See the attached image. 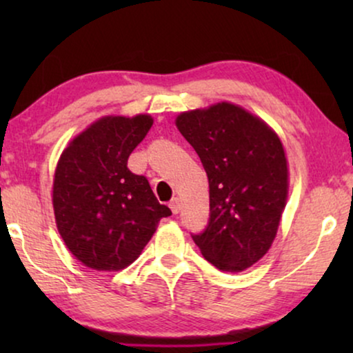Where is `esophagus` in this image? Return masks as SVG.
I'll use <instances>...</instances> for the list:
<instances>
[{
	"instance_id": "obj_1",
	"label": "esophagus",
	"mask_w": 353,
	"mask_h": 353,
	"mask_svg": "<svg viewBox=\"0 0 353 353\" xmlns=\"http://www.w3.org/2000/svg\"><path fill=\"white\" fill-rule=\"evenodd\" d=\"M170 209H172V212L173 214H178V212L181 210V202H180V199H178V197H173V199L170 201Z\"/></svg>"
}]
</instances>
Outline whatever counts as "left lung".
<instances>
[{"label": "left lung", "instance_id": "obj_1", "mask_svg": "<svg viewBox=\"0 0 353 353\" xmlns=\"http://www.w3.org/2000/svg\"><path fill=\"white\" fill-rule=\"evenodd\" d=\"M176 127L209 178V223L192 241L214 267L243 272L268 252L286 205L283 144L267 123L230 103L183 112Z\"/></svg>", "mask_w": 353, "mask_h": 353}]
</instances>
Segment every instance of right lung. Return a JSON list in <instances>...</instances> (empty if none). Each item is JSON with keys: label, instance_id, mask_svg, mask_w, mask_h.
<instances>
[{"label": "right lung", "instance_id": "add662e5", "mask_svg": "<svg viewBox=\"0 0 353 353\" xmlns=\"http://www.w3.org/2000/svg\"><path fill=\"white\" fill-rule=\"evenodd\" d=\"M152 127L149 115L104 117L79 134L57 162L52 205L57 230L86 267L117 272L138 259L159 220L146 176L130 172V154Z\"/></svg>", "mask_w": 353, "mask_h": 353}]
</instances>
